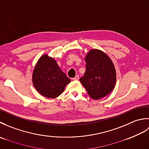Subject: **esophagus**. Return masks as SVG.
Instances as JSON below:
<instances>
[{
  "label": "esophagus",
  "instance_id": "34e87169",
  "mask_svg": "<svg viewBox=\"0 0 149 149\" xmlns=\"http://www.w3.org/2000/svg\"><path fill=\"white\" fill-rule=\"evenodd\" d=\"M79 76L78 75H77L76 76H75L74 78H73V80H74V81H77V80H79Z\"/></svg>",
  "mask_w": 149,
  "mask_h": 149
}]
</instances>
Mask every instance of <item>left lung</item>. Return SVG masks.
<instances>
[{
  "mask_svg": "<svg viewBox=\"0 0 149 149\" xmlns=\"http://www.w3.org/2000/svg\"><path fill=\"white\" fill-rule=\"evenodd\" d=\"M86 72L80 78L88 95L95 100L105 97L115 86L116 73L111 59L99 49H91L85 56Z\"/></svg>",
  "mask_w": 149,
  "mask_h": 149,
  "instance_id": "1",
  "label": "left lung"
}]
</instances>
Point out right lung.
<instances>
[{
  "label": "right lung",
  "instance_id": "add662e5",
  "mask_svg": "<svg viewBox=\"0 0 149 149\" xmlns=\"http://www.w3.org/2000/svg\"><path fill=\"white\" fill-rule=\"evenodd\" d=\"M32 81L38 92L44 97L54 99L63 92L71 81L61 70L56 59L45 54L34 66Z\"/></svg>",
  "mask_w": 149,
  "mask_h": 149
}]
</instances>
